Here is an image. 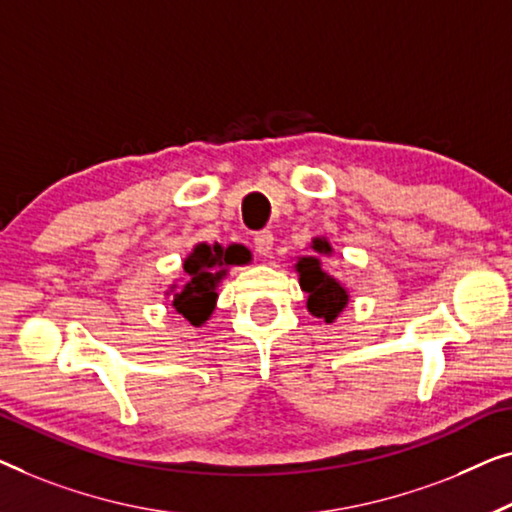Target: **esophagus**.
Masks as SVG:
<instances>
[{"label":"esophagus","instance_id":"1","mask_svg":"<svg viewBox=\"0 0 512 512\" xmlns=\"http://www.w3.org/2000/svg\"><path fill=\"white\" fill-rule=\"evenodd\" d=\"M253 246L259 255H269L271 248H273V234L269 229H262V232H257L253 236Z\"/></svg>","mask_w":512,"mask_h":512}]
</instances>
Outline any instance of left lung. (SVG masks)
Masks as SVG:
<instances>
[{
  "mask_svg": "<svg viewBox=\"0 0 512 512\" xmlns=\"http://www.w3.org/2000/svg\"><path fill=\"white\" fill-rule=\"evenodd\" d=\"M315 255L331 253V246L327 241L315 239L313 241ZM299 271V285L301 290L308 294V311H311L315 318H325V322H331L338 313L343 311L345 304H348V292L341 283H336L334 278L327 276L322 271V264L318 257L308 255L301 257L297 262Z\"/></svg>",
  "mask_w": 512,
  "mask_h": 512,
  "instance_id": "8db88e82",
  "label": "left lung"
}]
</instances>
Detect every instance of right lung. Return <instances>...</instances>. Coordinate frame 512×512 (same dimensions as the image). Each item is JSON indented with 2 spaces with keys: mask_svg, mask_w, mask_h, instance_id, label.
Wrapping results in <instances>:
<instances>
[{
  "mask_svg": "<svg viewBox=\"0 0 512 512\" xmlns=\"http://www.w3.org/2000/svg\"><path fill=\"white\" fill-rule=\"evenodd\" d=\"M246 262V250L241 246H232L222 250V246H208V243H199L192 250V255L185 259V285L181 292H174V308L183 318L190 320V325L199 327L208 320V315L215 308V285L225 276V264H241Z\"/></svg>",
  "mask_w": 512,
  "mask_h": 512,
  "instance_id": "add662e5",
  "label": "right lung"
}]
</instances>
